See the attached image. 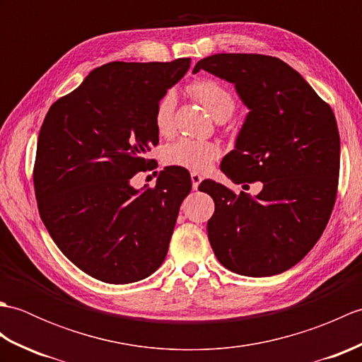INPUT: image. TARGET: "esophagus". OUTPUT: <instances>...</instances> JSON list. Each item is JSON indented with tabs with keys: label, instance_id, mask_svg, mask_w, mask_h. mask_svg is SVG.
<instances>
[{
	"label": "esophagus",
	"instance_id": "1",
	"mask_svg": "<svg viewBox=\"0 0 362 362\" xmlns=\"http://www.w3.org/2000/svg\"><path fill=\"white\" fill-rule=\"evenodd\" d=\"M202 179H204V177L199 174V173H191V182H193V188L194 189H197L199 185H201Z\"/></svg>",
	"mask_w": 362,
	"mask_h": 362
}]
</instances>
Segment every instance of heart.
I'll use <instances>...</instances> for the list:
<instances>
[{
  "instance_id": "heart-1",
  "label": "heart",
  "mask_w": 362,
  "mask_h": 362,
  "mask_svg": "<svg viewBox=\"0 0 362 362\" xmlns=\"http://www.w3.org/2000/svg\"><path fill=\"white\" fill-rule=\"evenodd\" d=\"M188 90L213 118L226 117L227 119L235 110L233 95L218 82L199 79L191 83ZM174 105L175 96L173 91H168L158 99L156 112H153V124L160 135H169L173 132ZM219 153L221 149L216 143L183 136L165 149V161L168 165L185 168L189 171H202L219 157Z\"/></svg>"
}]
</instances>
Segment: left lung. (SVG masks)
Masks as SVG:
<instances>
[{
	"mask_svg": "<svg viewBox=\"0 0 362 362\" xmlns=\"http://www.w3.org/2000/svg\"><path fill=\"white\" fill-rule=\"evenodd\" d=\"M233 83L249 113L235 148L221 161L233 183L261 182L255 196L204 180L214 201L206 224L219 263L245 276L296 266L317 243L332 214L341 140L333 110L283 60L261 54H214L196 64Z\"/></svg>",
	"mask_w": 362,
	"mask_h": 362,
	"instance_id": "8db88e82",
	"label": "left lung"
}]
</instances>
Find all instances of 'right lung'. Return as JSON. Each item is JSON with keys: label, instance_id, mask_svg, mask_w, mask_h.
Masks as SVG:
<instances>
[{"label": "right lung", "instance_id": "1", "mask_svg": "<svg viewBox=\"0 0 362 362\" xmlns=\"http://www.w3.org/2000/svg\"><path fill=\"white\" fill-rule=\"evenodd\" d=\"M189 64L103 65L46 113L34 168L38 211L60 252L96 280L140 281L166 258L189 173L168 166L156 188L136 189L130 179L158 143V99Z\"/></svg>", "mask_w": 362, "mask_h": 362}]
</instances>
